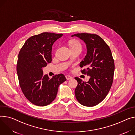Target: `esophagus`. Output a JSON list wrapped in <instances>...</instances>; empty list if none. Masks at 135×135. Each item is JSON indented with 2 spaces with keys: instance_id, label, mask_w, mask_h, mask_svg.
I'll return each instance as SVG.
<instances>
[{
  "instance_id": "obj_1",
  "label": "esophagus",
  "mask_w": 135,
  "mask_h": 135,
  "mask_svg": "<svg viewBox=\"0 0 135 135\" xmlns=\"http://www.w3.org/2000/svg\"><path fill=\"white\" fill-rule=\"evenodd\" d=\"M66 79H67V80H69L71 79H72V77L70 76H69V75H66Z\"/></svg>"
}]
</instances>
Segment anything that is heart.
<instances>
[{
  "label": "heart",
  "instance_id": "heart-1",
  "mask_svg": "<svg viewBox=\"0 0 135 135\" xmlns=\"http://www.w3.org/2000/svg\"><path fill=\"white\" fill-rule=\"evenodd\" d=\"M69 46L70 49L71 48H77V49H80V50H82V45L81 43L76 40H72L70 41L69 42Z\"/></svg>",
  "mask_w": 135,
  "mask_h": 135
}]
</instances>
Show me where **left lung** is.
<instances>
[{"label":"left lung","instance_id":"1","mask_svg":"<svg viewBox=\"0 0 135 135\" xmlns=\"http://www.w3.org/2000/svg\"><path fill=\"white\" fill-rule=\"evenodd\" d=\"M77 36L86 44L87 53L80 65L82 74L90 76L87 82L75 77L78 85L75 90L78 102L86 107H94L107 96L113 84L114 60L109 46L96 34L78 33Z\"/></svg>","mask_w":135,"mask_h":135}]
</instances>
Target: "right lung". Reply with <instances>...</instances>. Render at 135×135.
Returning a JSON list of instances; mask_svg holds the SVG:
<instances>
[{"instance_id": "add662e5", "label": "right lung", "mask_w": 135, "mask_h": 135, "mask_svg": "<svg viewBox=\"0 0 135 135\" xmlns=\"http://www.w3.org/2000/svg\"><path fill=\"white\" fill-rule=\"evenodd\" d=\"M62 34L44 32L28 38L18 54L17 71L21 89L26 99L37 106L51 104L59 85L66 81L62 74L50 79L42 68L52 62V48Z\"/></svg>"}]
</instances>
